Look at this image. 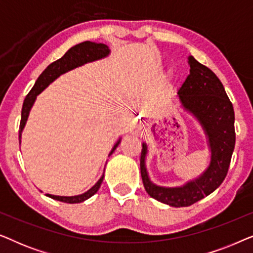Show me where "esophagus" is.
<instances>
[{
    "mask_svg": "<svg viewBox=\"0 0 253 253\" xmlns=\"http://www.w3.org/2000/svg\"><path fill=\"white\" fill-rule=\"evenodd\" d=\"M143 126H144L143 123L139 122V121H136V122L132 124V126H131V130L134 131V132H138V131L143 130Z\"/></svg>",
    "mask_w": 253,
    "mask_h": 253,
    "instance_id": "esophagus-1",
    "label": "esophagus"
}]
</instances>
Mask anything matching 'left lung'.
<instances>
[{"label": "left lung", "mask_w": 253, "mask_h": 253, "mask_svg": "<svg viewBox=\"0 0 253 253\" xmlns=\"http://www.w3.org/2000/svg\"><path fill=\"white\" fill-rule=\"evenodd\" d=\"M190 74L177 92L182 108L191 114L204 130L210 164L199 176L181 186H161L151 181L146 168L148 147L143 143L140 172L144 188L152 198L172 207H185L219 188L226 178L235 147V114L222 83L212 70L188 57Z\"/></svg>", "instance_id": "obj_1"}]
</instances>
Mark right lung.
I'll list each match as a JSON object with an SVG mask.
<instances>
[{
	"label": "right lung",
	"mask_w": 253,
	"mask_h": 253,
	"mask_svg": "<svg viewBox=\"0 0 253 253\" xmlns=\"http://www.w3.org/2000/svg\"><path fill=\"white\" fill-rule=\"evenodd\" d=\"M110 54L109 47L105 43H98V42H92V41H84V42L76 44V46L71 47L60 60L53 62V63L48 65L44 69L42 74L39 76V78L37 79L36 84L31 89L29 94L26 95L25 100H24L23 108H22V119H20V126H19V144L22 141V132L25 127V124L29 119L30 112L32 109V107L36 102L37 96L43 91L44 88L48 87V85L51 84L55 79H57L61 75L65 74V72L74 70V69L82 67L86 63H91V62L101 60L105 58ZM121 143V138L116 141L114 147L110 151L108 157H110L114 153V151L116 150V147L119 146ZM105 172V171H103ZM105 177V174L101 175V177L99 178V181L92 186L91 189L87 191L82 193V195L77 196H55L47 193V197H49L51 199L58 200V202H63L68 204H77L85 202L86 199L91 198L93 195H95L98 192V190L101 186V183Z\"/></svg>",
	"instance_id": "obj_1"
}]
</instances>
